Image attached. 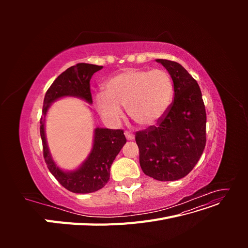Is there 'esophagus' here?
I'll list each match as a JSON object with an SVG mask.
<instances>
[{
	"label": "esophagus",
	"mask_w": 248,
	"mask_h": 248,
	"mask_svg": "<svg viewBox=\"0 0 248 248\" xmlns=\"http://www.w3.org/2000/svg\"><path fill=\"white\" fill-rule=\"evenodd\" d=\"M124 134H125L126 139L128 140H134V136H133L132 133H130L129 131H125V132H124Z\"/></svg>",
	"instance_id": "esophagus-1"
}]
</instances>
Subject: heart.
<instances>
[{"instance_id":"1","label":"heart","mask_w":248,"mask_h":248,"mask_svg":"<svg viewBox=\"0 0 248 248\" xmlns=\"http://www.w3.org/2000/svg\"><path fill=\"white\" fill-rule=\"evenodd\" d=\"M174 86L169 73L161 69H127L108 79L104 95L97 94L94 103L100 117L117 124L122 117L121 108L138 125H155L170 108Z\"/></svg>"}]
</instances>
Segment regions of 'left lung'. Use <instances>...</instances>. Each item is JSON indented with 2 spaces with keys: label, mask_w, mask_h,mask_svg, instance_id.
Here are the masks:
<instances>
[{
  "label": "left lung",
  "mask_w": 248,
  "mask_h": 248,
  "mask_svg": "<svg viewBox=\"0 0 248 248\" xmlns=\"http://www.w3.org/2000/svg\"><path fill=\"white\" fill-rule=\"evenodd\" d=\"M174 82V102L157 126L137 132L142 171L158 181H175L198 163L206 146V109L197 80L182 65L157 59Z\"/></svg>",
  "instance_id": "1"
}]
</instances>
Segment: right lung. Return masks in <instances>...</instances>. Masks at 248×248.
Instances as JSON below:
<instances>
[{
  "label": "right lung",
  "mask_w": 248,
  "mask_h": 248,
  "mask_svg": "<svg viewBox=\"0 0 248 248\" xmlns=\"http://www.w3.org/2000/svg\"><path fill=\"white\" fill-rule=\"evenodd\" d=\"M102 68V66L86 63L71 66L52 82L43 100L40 136L44 159L49 171L59 183L74 193L94 192L108 183L111 164L126 144L124 132L121 129L96 127L93 133L92 149L87 158L77 169L66 170L60 168L52 159L46 140V118L51 104L65 97H76L92 104L90 80L95 72Z\"/></svg>",
  "instance_id": "1"
}]
</instances>
